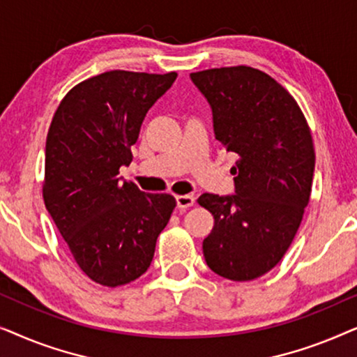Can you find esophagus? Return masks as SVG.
<instances>
[{"label": "esophagus", "mask_w": 357, "mask_h": 357, "mask_svg": "<svg viewBox=\"0 0 357 357\" xmlns=\"http://www.w3.org/2000/svg\"><path fill=\"white\" fill-rule=\"evenodd\" d=\"M175 202H177L178 209H187L195 204V197H192V195H180V197L175 198Z\"/></svg>", "instance_id": "esophagus-1"}]
</instances>
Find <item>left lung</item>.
Segmentation results:
<instances>
[{
  "label": "left lung",
  "instance_id": "obj_1",
  "mask_svg": "<svg viewBox=\"0 0 357 357\" xmlns=\"http://www.w3.org/2000/svg\"><path fill=\"white\" fill-rule=\"evenodd\" d=\"M190 77L211 107L216 139L238 155L231 170L236 193L198 198L214 216L204 260L219 276L252 281L284 257L309 204L315 170L309 125L294 97L255 68Z\"/></svg>",
  "mask_w": 357,
  "mask_h": 357
}]
</instances>
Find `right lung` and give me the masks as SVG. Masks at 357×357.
<instances>
[{"mask_svg": "<svg viewBox=\"0 0 357 357\" xmlns=\"http://www.w3.org/2000/svg\"><path fill=\"white\" fill-rule=\"evenodd\" d=\"M177 73L107 71L79 82L53 116L43 202L77 266L102 286L135 281L153 261L175 198L121 182L148 110Z\"/></svg>", "mask_w": 357, "mask_h": 357, "instance_id": "right-lung-1", "label": "right lung"}]
</instances>
